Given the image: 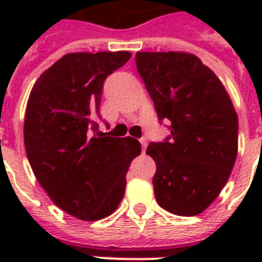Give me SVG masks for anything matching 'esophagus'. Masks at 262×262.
I'll return each instance as SVG.
<instances>
[{"mask_svg": "<svg viewBox=\"0 0 262 262\" xmlns=\"http://www.w3.org/2000/svg\"><path fill=\"white\" fill-rule=\"evenodd\" d=\"M140 144H142V150L143 153H144L146 148H147V139H146V137H142V139H140Z\"/></svg>", "mask_w": 262, "mask_h": 262, "instance_id": "34e87169", "label": "esophagus"}]
</instances>
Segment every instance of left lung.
Returning a JSON list of instances; mask_svg holds the SVG:
<instances>
[{"label": "left lung", "mask_w": 262, "mask_h": 262, "mask_svg": "<svg viewBox=\"0 0 262 262\" xmlns=\"http://www.w3.org/2000/svg\"><path fill=\"white\" fill-rule=\"evenodd\" d=\"M136 67L170 136L151 142L154 195L178 216H195L217 198L237 156L238 119L212 70L184 52H137Z\"/></svg>", "instance_id": "8db88e82"}]
</instances>
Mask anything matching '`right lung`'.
<instances>
[{"label":"right lung","instance_id":"1","mask_svg":"<svg viewBox=\"0 0 262 262\" xmlns=\"http://www.w3.org/2000/svg\"><path fill=\"white\" fill-rule=\"evenodd\" d=\"M129 52L70 53L43 73L26 105L24 142L39 184L77 219L114 213L125 195L126 172L142 146L132 137L98 133L103 82Z\"/></svg>","mask_w":262,"mask_h":262}]
</instances>
